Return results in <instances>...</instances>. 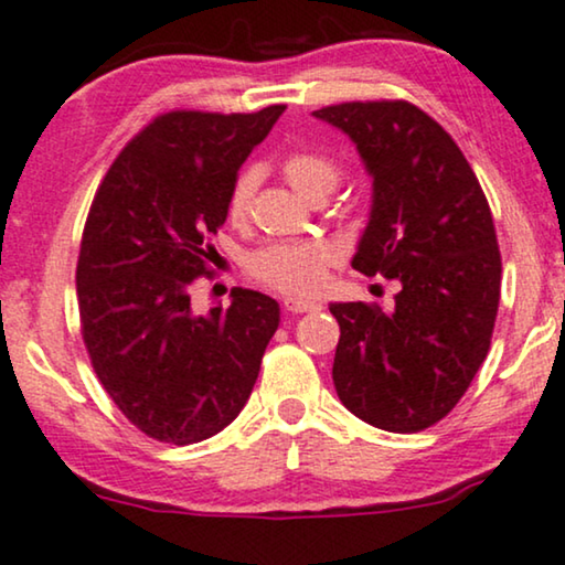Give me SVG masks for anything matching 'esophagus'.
I'll list each match as a JSON object with an SVG mask.
<instances>
[{
	"label": "esophagus",
	"instance_id": "esophagus-1",
	"mask_svg": "<svg viewBox=\"0 0 565 565\" xmlns=\"http://www.w3.org/2000/svg\"><path fill=\"white\" fill-rule=\"evenodd\" d=\"M318 302H312V299H297V297H287L284 299V310L291 312V315H302V312H312L318 310Z\"/></svg>",
	"mask_w": 565,
	"mask_h": 565
}]
</instances>
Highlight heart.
I'll return each mask as SVG.
<instances>
[{"instance_id": "obj_1", "label": "heart", "mask_w": 565, "mask_h": 565, "mask_svg": "<svg viewBox=\"0 0 565 565\" xmlns=\"http://www.w3.org/2000/svg\"><path fill=\"white\" fill-rule=\"evenodd\" d=\"M284 175L305 199H326L341 180V168L333 157L299 149L284 160ZM260 183V170L247 164L235 175L227 193V214L232 220H245L250 212L255 188ZM333 247L322 239H295L260 247L247 260V270L255 281L289 297H310L326 287L328 268L333 263Z\"/></svg>"}]
</instances>
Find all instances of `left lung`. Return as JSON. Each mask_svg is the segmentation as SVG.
<instances>
[{"label":"left lung","mask_w":565,"mask_h":565,"mask_svg":"<svg viewBox=\"0 0 565 565\" xmlns=\"http://www.w3.org/2000/svg\"><path fill=\"white\" fill-rule=\"evenodd\" d=\"M349 134L372 175V214L351 266L401 281L395 310L335 302L333 382L366 424L424 431L460 403L491 349L501 253L470 162L408 100L328 105L312 113Z\"/></svg>","instance_id":"1"}]
</instances>
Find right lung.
<instances>
[{"instance_id": "right-lung-1", "label": "right lung", "mask_w": 565, "mask_h": 565, "mask_svg": "<svg viewBox=\"0 0 565 565\" xmlns=\"http://www.w3.org/2000/svg\"><path fill=\"white\" fill-rule=\"evenodd\" d=\"M287 105L258 113L170 110L120 149L82 232L77 299L93 370L139 428L195 445L237 418L253 393L278 305L232 289V305L195 315L239 164Z\"/></svg>"}]
</instances>
